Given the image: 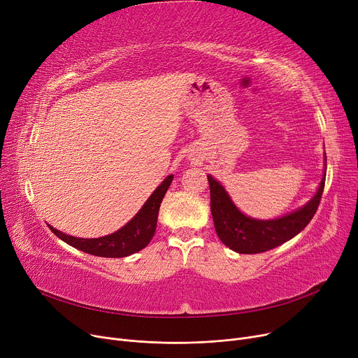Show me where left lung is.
I'll list each match as a JSON object with an SVG mask.
<instances>
[{"instance_id": "left-lung-1", "label": "left lung", "mask_w": 358, "mask_h": 358, "mask_svg": "<svg viewBox=\"0 0 358 358\" xmlns=\"http://www.w3.org/2000/svg\"><path fill=\"white\" fill-rule=\"evenodd\" d=\"M325 171L327 164L324 177L319 182L315 196L305 206L285 216L268 220L254 219L243 215L236 208L228 192L224 190V187L209 174L210 210L217 236L224 245L239 254L266 252L294 238L308 227V223L316 213L325 187Z\"/></svg>"}]
</instances>
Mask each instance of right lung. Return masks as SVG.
I'll return each instance as SVG.
<instances>
[{
  "instance_id": "1",
  "label": "right lung",
  "mask_w": 358,
  "mask_h": 358,
  "mask_svg": "<svg viewBox=\"0 0 358 358\" xmlns=\"http://www.w3.org/2000/svg\"><path fill=\"white\" fill-rule=\"evenodd\" d=\"M173 178V174L165 177V180L157 187L155 192L145 201L142 209L124 227L110 235L101 238H77L55 229L50 224H48V227L56 236L66 242L68 245L83 252L106 258L129 257L143 250L150 242V239H152L157 229L159 206L168 187L171 185Z\"/></svg>"
}]
</instances>
